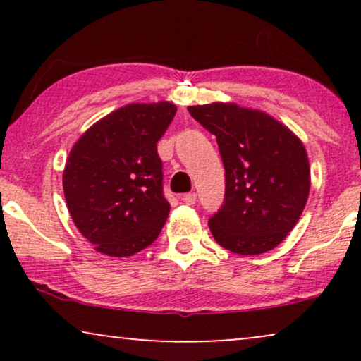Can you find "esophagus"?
<instances>
[{
	"instance_id": "34e87169",
	"label": "esophagus",
	"mask_w": 361,
	"mask_h": 361,
	"mask_svg": "<svg viewBox=\"0 0 361 361\" xmlns=\"http://www.w3.org/2000/svg\"><path fill=\"white\" fill-rule=\"evenodd\" d=\"M180 199H182V202H184V204H187V205H194L195 200H197V194H195V192H189V194L182 195Z\"/></svg>"
}]
</instances>
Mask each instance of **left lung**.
I'll list each match as a JSON object with an SVG mask.
<instances>
[{
    "mask_svg": "<svg viewBox=\"0 0 361 361\" xmlns=\"http://www.w3.org/2000/svg\"><path fill=\"white\" fill-rule=\"evenodd\" d=\"M216 137L225 199L209 226L216 243L238 255L273 250L294 228L310 189L305 147L263 111L233 103L187 108Z\"/></svg>",
    "mask_w": 361,
    "mask_h": 361,
    "instance_id": "left-lung-1",
    "label": "left lung"
}]
</instances>
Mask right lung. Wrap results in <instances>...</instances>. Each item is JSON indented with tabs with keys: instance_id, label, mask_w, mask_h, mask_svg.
Returning <instances> with one entry per match:
<instances>
[{
	"instance_id": "right-lung-1",
	"label": "right lung",
	"mask_w": 361,
	"mask_h": 361,
	"mask_svg": "<svg viewBox=\"0 0 361 361\" xmlns=\"http://www.w3.org/2000/svg\"><path fill=\"white\" fill-rule=\"evenodd\" d=\"M176 111L169 102L131 103L73 145L63 169L67 209L100 253L125 258L159 236L171 205L162 190L157 141Z\"/></svg>"
}]
</instances>
